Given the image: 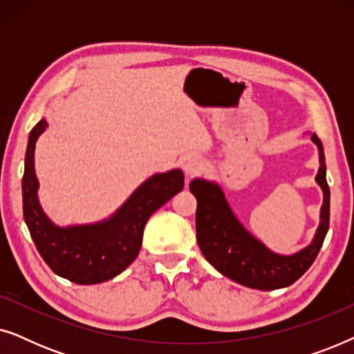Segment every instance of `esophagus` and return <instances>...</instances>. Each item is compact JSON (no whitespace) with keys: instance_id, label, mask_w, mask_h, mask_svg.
I'll list each match as a JSON object with an SVG mask.
<instances>
[{"instance_id":"esophagus-1","label":"esophagus","mask_w":354,"mask_h":354,"mask_svg":"<svg viewBox=\"0 0 354 354\" xmlns=\"http://www.w3.org/2000/svg\"><path fill=\"white\" fill-rule=\"evenodd\" d=\"M182 166L185 176L188 178H192L203 171V159L200 156H195V154H190V156L183 158Z\"/></svg>"}]
</instances>
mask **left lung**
<instances>
[{"label":"left lung","mask_w":354,"mask_h":354,"mask_svg":"<svg viewBox=\"0 0 354 354\" xmlns=\"http://www.w3.org/2000/svg\"><path fill=\"white\" fill-rule=\"evenodd\" d=\"M311 140L317 145L321 162L316 176V182L324 193L321 222L311 243L295 254H277L254 239L232 212L224 192L217 183L203 178L192 180L190 192L198 203L196 241L207 263L222 275L250 288L275 290L297 282L311 268L321 251L330 222V190L326 178L324 148L316 133H313Z\"/></svg>","instance_id":"left-lung-1"}]
</instances>
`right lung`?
I'll use <instances>...</instances> for the list:
<instances>
[{
	"mask_svg": "<svg viewBox=\"0 0 354 354\" xmlns=\"http://www.w3.org/2000/svg\"><path fill=\"white\" fill-rule=\"evenodd\" d=\"M48 127L41 119L30 130L22 177L24 219L38 253L53 272L79 285H93L115 277L138 256L149 216L183 188L180 169L156 174L145 180L109 219L86 225L57 227L38 203V178L33 151Z\"/></svg>",
	"mask_w": 354,
	"mask_h": 354,
	"instance_id": "obj_1",
	"label": "right lung"
}]
</instances>
